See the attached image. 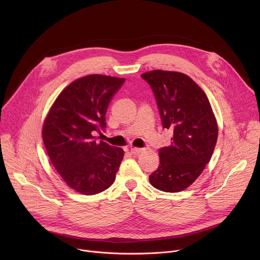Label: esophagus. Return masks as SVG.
Segmentation results:
<instances>
[{
	"label": "esophagus",
	"mask_w": 260,
	"mask_h": 260,
	"mask_svg": "<svg viewBox=\"0 0 260 260\" xmlns=\"http://www.w3.org/2000/svg\"><path fill=\"white\" fill-rule=\"evenodd\" d=\"M142 150H143L142 148H132V149H131V153H132L133 155H138Z\"/></svg>",
	"instance_id": "esophagus-1"
}]
</instances>
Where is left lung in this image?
Listing matches in <instances>:
<instances>
[{"mask_svg":"<svg viewBox=\"0 0 260 260\" xmlns=\"http://www.w3.org/2000/svg\"><path fill=\"white\" fill-rule=\"evenodd\" d=\"M141 77L153 90L164 128L173 131L171 145L159 149V166L149 181L161 191H182L212 157L218 137L212 107L204 90L183 73L154 70Z\"/></svg>","mask_w":260,"mask_h":260,"instance_id":"obj_1","label":"left lung"}]
</instances>
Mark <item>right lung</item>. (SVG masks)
Returning <instances> with one entry per match:
<instances>
[{
    "label": "right lung",
    "instance_id": "obj_1",
    "mask_svg": "<svg viewBox=\"0 0 260 260\" xmlns=\"http://www.w3.org/2000/svg\"><path fill=\"white\" fill-rule=\"evenodd\" d=\"M124 78L88 75L73 81L56 98L45 118L42 137L48 156L68 186L92 196L113 184L124 151L95 141L106 128L108 106Z\"/></svg>",
    "mask_w": 260,
    "mask_h": 260
}]
</instances>
